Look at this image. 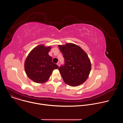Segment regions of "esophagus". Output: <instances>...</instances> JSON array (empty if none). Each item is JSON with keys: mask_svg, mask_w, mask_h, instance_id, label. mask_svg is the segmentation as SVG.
<instances>
[{"mask_svg": "<svg viewBox=\"0 0 123 123\" xmlns=\"http://www.w3.org/2000/svg\"><path fill=\"white\" fill-rule=\"evenodd\" d=\"M57 65L59 67V66H60V63H59V62H58V63H57Z\"/></svg>", "mask_w": 123, "mask_h": 123, "instance_id": "obj_1", "label": "esophagus"}]
</instances>
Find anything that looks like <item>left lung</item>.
I'll list each match as a JSON object with an SVG mask.
<instances>
[{
    "mask_svg": "<svg viewBox=\"0 0 123 123\" xmlns=\"http://www.w3.org/2000/svg\"><path fill=\"white\" fill-rule=\"evenodd\" d=\"M65 64L59 68L64 82L72 86H79L88 78L91 71V61L86 52L73 43L58 45Z\"/></svg>",
    "mask_w": 123,
    "mask_h": 123,
    "instance_id": "left-lung-1",
    "label": "left lung"
}]
</instances>
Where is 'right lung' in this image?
Here are the masks:
<instances>
[{
  "label": "right lung",
  "instance_id": "1",
  "mask_svg": "<svg viewBox=\"0 0 123 123\" xmlns=\"http://www.w3.org/2000/svg\"><path fill=\"white\" fill-rule=\"evenodd\" d=\"M50 46L40 45L33 49L27 57L24 63L26 74L28 77L37 83L47 82L54 69L59 67L52 62L49 55Z\"/></svg>",
  "mask_w": 123,
  "mask_h": 123
}]
</instances>
